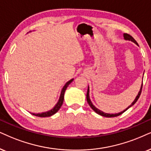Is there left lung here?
I'll return each instance as SVG.
<instances>
[{
    "label": "left lung",
    "instance_id": "left-lung-1",
    "mask_svg": "<svg viewBox=\"0 0 151 151\" xmlns=\"http://www.w3.org/2000/svg\"><path fill=\"white\" fill-rule=\"evenodd\" d=\"M124 38H125V40H131V41L134 42V43H136L137 45H138V43L137 42V41L135 40L134 39V38H133L132 37V36H131L130 35H129V34H127V33H124ZM142 87H143V83H142V87H141L140 91H139V92L138 95H137V96L136 97V98H135V100H134V102H133L132 103V104H131V105H130V106H129L128 107H127V108L126 109H125V110H124V111H123L120 112V113H118V114H106V113H104V112L101 111L100 110L98 109H97L96 107H95V106L94 105H93V104H92V102H91V100H90V98H89V89H88V88L87 94H86V100H87V102H88V103L89 106H91V107L92 108V109H93V111H94L96 112L97 114H100V115L102 116H104V117H108V118L116 117V116H120V115H121V114H123V113H124V112H125V111L127 110V109H129V107H130V106H132V105H134V104H135V103L137 102V101L138 100V99L139 98V96H140L141 93H142Z\"/></svg>",
    "mask_w": 151,
    "mask_h": 151
}]
</instances>
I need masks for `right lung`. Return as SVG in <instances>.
<instances>
[{
  "instance_id": "add662e5",
  "label": "right lung",
  "mask_w": 151,
  "mask_h": 151,
  "mask_svg": "<svg viewBox=\"0 0 151 151\" xmlns=\"http://www.w3.org/2000/svg\"><path fill=\"white\" fill-rule=\"evenodd\" d=\"M73 81V79H71L69 81H68L66 83V84L64 86L63 88L62 91H61V94H60V98H59V100L58 103L56 104V105L53 107V109H52L49 111L47 112H45V113H42V114H32L33 115L35 116H38V117H49V116H51L53 115L54 114H56L58 111L60 109V106H62L63 103V100H64V93L65 92V90L67 88H68V86L71 82Z\"/></svg>"
}]
</instances>
